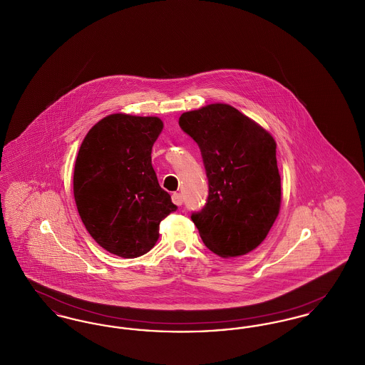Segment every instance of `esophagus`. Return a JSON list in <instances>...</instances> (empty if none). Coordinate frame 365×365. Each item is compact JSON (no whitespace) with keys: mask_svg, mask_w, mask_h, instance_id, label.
I'll return each instance as SVG.
<instances>
[{"mask_svg":"<svg viewBox=\"0 0 365 365\" xmlns=\"http://www.w3.org/2000/svg\"><path fill=\"white\" fill-rule=\"evenodd\" d=\"M173 202H174L175 205H178V207H180L183 204V197H182L180 192H174L173 194Z\"/></svg>","mask_w":365,"mask_h":365,"instance_id":"1","label":"esophagus"}]
</instances>
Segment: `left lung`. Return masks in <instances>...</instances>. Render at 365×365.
Returning a JSON list of instances; mask_svg holds the SVG:
<instances>
[{"label":"left lung","instance_id":"obj_1","mask_svg":"<svg viewBox=\"0 0 365 365\" xmlns=\"http://www.w3.org/2000/svg\"><path fill=\"white\" fill-rule=\"evenodd\" d=\"M179 125L197 142L208 178L207 202L191 213L201 240L222 257L252 252L265 240L280 208L275 140L227 104L185 112Z\"/></svg>","mask_w":365,"mask_h":365}]
</instances>
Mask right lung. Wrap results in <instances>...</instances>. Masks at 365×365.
Here are the masks:
<instances>
[{
  "mask_svg": "<svg viewBox=\"0 0 365 365\" xmlns=\"http://www.w3.org/2000/svg\"><path fill=\"white\" fill-rule=\"evenodd\" d=\"M161 130L158 118L109 115L87 133L76 157L79 216L96 242L124 259L148 253L158 240L160 222L178 209L152 165Z\"/></svg>",
  "mask_w": 365,
  "mask_h": 365,
  "instance_id": "obj_1",
  "label": "right lung"
}]
</instances>
